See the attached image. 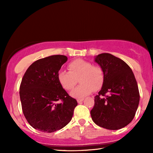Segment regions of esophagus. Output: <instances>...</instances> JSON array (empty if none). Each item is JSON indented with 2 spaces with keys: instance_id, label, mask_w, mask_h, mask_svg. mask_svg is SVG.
I'll return each instance as SVG.
<instances>
[{
  "instance_id": "esophagus-1",
  "label": "esophagus",
  "mask_w": 153,
  "mask_h": 153,
  "mask_svg": "<svg viewBox=\"0 0 153 153\" xmlns=\"http://www.w3.org/2000/svg\"><path fill=\"white\" fill-rule=\"evenodd\" d=\"M83 100H84V98H80V99H77V101L78 103H80V102H82Z\"/></svg>"
}]
</instances>
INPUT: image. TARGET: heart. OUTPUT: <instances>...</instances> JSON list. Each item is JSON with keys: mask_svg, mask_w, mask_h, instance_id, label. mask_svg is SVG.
I'll return each instance as SVG.
<instances>
[{"mask_svg": "<svg viewBox=\"0 0 153 153\" xmlns=\"http://www.w3.org/2000/svg\"><path fill=\"white\" fill-rule=\"evenodd\" d=\"M68 69L69 71L59 70L57 79L63 89L71 90L76 84V79L79 77V83L81 84L70 92L71 97L83 98L102 86L104 80L102 70L90 62L76 59L68 65Z\"/></svg>", "mask_w": 153, "mask_h": 153, "instance_id": "1", "label": "heart"}]
</instances>
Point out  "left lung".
I'll return each mask as SVG.
<instances>
[{
    "mask_svg": "<svg viewBox=\"0 0 153 153\" xmlns=\"http://www.w3.org/2000/svg\"><path fill=\"white\" fill-rule=\"evenodd\" d=\"M94 61L102 69L104 80L90 111L92 120L107 129L123 128L133 120L139 105L135 76L126 62L111 54H100Z\"/></svg>",
    "mask_w": 153,
    "mask_h": 153,
    "instance_id": "1",
    "label": "left lung"
}]
</instances>
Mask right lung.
I'll list each match as a JSON object with an SVG mask.
<instances>
[{"mask_svg": "<svg viewBox=\"0 0 153 153\" xmlns=\"http://www.w3.org/2000/svg\"><path fill=\"white\" fill-rule=\"evenodd\" d=\"M67 61L65 55L40 59L25 71L20 85L22 110L33 128L51 133L64 128L73 117L77 100L59 84L57 73ZM62 102L59 103L58 101Z\"/></svg>", "mask_w": 153, "mask_h": 153, "instance_id": "right-lung-1", "label": "right lung"}]
</instances>
